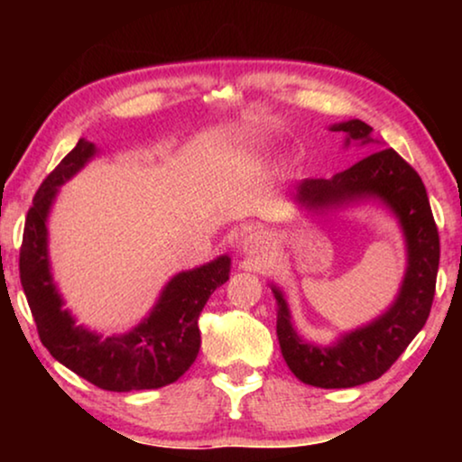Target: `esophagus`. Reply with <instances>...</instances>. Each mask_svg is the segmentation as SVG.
<instances>
[{
    "mask_svg": "<svg viewBox=\"0 0 462 462\" xmlns=\"http://www.w3.org/2000/svg\"><path fill=\"white\" fill-rule=\"evenodd\" d=\"M267 245H269V237L264 236L263 231L250 233L248 239H245V250H248L250 254H258V252H263Z\"/></svg>",
    "mask_w": 462,
    "mask_h": 462,
    "instance_id": "34e87169",
    "label": "esophagus"
}]
</instances>
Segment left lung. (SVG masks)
I'll return each mask as SVG.
<instances>
[{
    "label": "left lung",
    "instance_id": "8db88e82",
    "mask_svg": "<svg viewBox=\"0 0 462 462\" xmlns=\"http://www.w3.org/2000/svg\"><path fill=\"white\" fill-rule=\"evenodd\" d=\"M332 130L345 132L346 144L376 143L370 125L359 119L337 124ZM365 198L383 199L397 214L408 244L406 277L387 313L370 326L345 334L337 345L318 346L294 332L286 300L273 288L282 356L294 376L313 387L346 389L381 378L422 330L433 305L439 267L438 225L419 172L397 151H374L332 179H305L296 187V199L309 208L340 206Z\"/></svg>",
    "mask_w": 462,
    "mask_h": 462
}]
</instances>
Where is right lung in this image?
Instances as JSON below:
<instances>
[{"label":"right lung","mask_w":462,"mask_h":462,"mask_svg":"<svg viewBox=\"0 0 462 462\" xmlns=\"http://www.w3.org/2000/svg\"><path fill=\"white\" fill-rule=\"evenodd\" d=\"M94 155L81 138L71 153L37 189L24 220L21 244V283L37 334L50 356L75 374L105 391L160 389L179 381L199 353L198 319L214 290L229 280V256L179 273L163 290L147 319L122 337H98L75 326L56 292L48 264L46 218L54 195Z\"/></svg>","instance_id":"right-lung-1"}]
</instances>
